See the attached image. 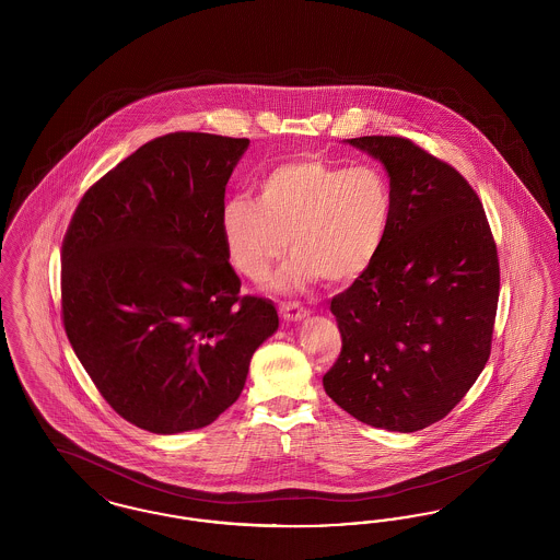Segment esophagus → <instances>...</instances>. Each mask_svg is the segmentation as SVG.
<instances>
[{
    "label": "esophagus",
    "mask_w": 560,
    "mask_h": 560,
    "mask_svg": "<svg viewBox=\"0 0 560 560\" xmlns=\"http://www.w3.org/2000/svg\"><path fill=\"white\" fill-rule=\"evenodd\" d=\"M279 313H281L283 319L288 320H300L304 319V317H308V308L300 306L298 302H281Z\"/></svg>",
    "instance_id": "34e87169"
}]
</instances>
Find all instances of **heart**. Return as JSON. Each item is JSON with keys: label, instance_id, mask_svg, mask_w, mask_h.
<instances>
[{"label": "heart", "instance_id": "1", "mask_svg": "<svg viewBox=\"0 0 560 560\" xmlns=\"http://www.w3.org/2000/svg\"><path fill=\"white\" fill-rule=\"evenodd\" d=\"M393 215V185L377 165L300 155L262 174L256 201L229 199L220 231L231 265L254 283L267 281L290 241L292 262L277 288L293 290L319 277L334 285L361 277L388 240Z\"/></svg>", "mask_w": 560, "mask_h": 560}]
</instances>
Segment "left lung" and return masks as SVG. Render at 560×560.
Listing matches in <instances>:
<instances>
[{"instance_id":"8db88e82","label":"left lung","mask_w":560,"mask_h":560,"mask_svg":"<svg viewBox=\"0 0 560 560\" xmlns=\"http://www.w3.org/2000/svg\"><path fill=\"white\" fill-rule=\"evenodd\" d=\"M348 142L384 163L395 215L372 267L331 300L342 350L323 388L363 424L416 432L466 397L491 354L498 245L447 161L402 136Z\"/></svg>"}]
</instances>
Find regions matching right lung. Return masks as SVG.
I'll return each instance as SVG.
<instances>
[{
  "mask_svg": "<svg viewBox=\"0 0 560 560\" xmlns=\"http://www.w3.org/2000/svg\"><path fill=\"white\" fill-rule=\"evenodd\" d=\"M247 138L172 132L81 197L62 240L60 313L103 399L133 427H208L240 399L252 354L279 327L241 295L220 231Z\"/></svg>",
  "mask_w": 560,
  "mask_h": 560,
  "instance_id": "obj_1",
  "label": "right lung"
}]
</instances>
